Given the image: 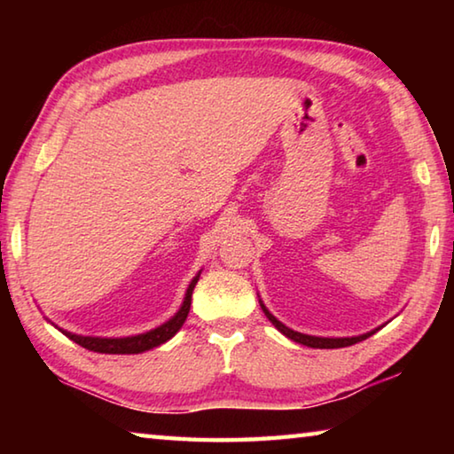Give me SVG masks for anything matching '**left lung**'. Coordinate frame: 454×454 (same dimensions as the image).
Masks as SVG:
<instances>
[{
  "label": "left lung",
  "mask_w": 454,
  "mask_h": 454,
  "mask_svg": "<svg viewBox=\"0 0 454 454\" xmlns=\"http://www.w3.org/2000/svg\"><path fill=\"white\" fill-rule=\"evenodd\" d=\"M260 306H262V310L266 314V318L272 322V325L280 330L284 336H288L290 340H294L298 344H304V347H310V348H342V347H352V344H356L360 340H366L368 336H372L376 330H371V333L366 334H360V336H350V338H322V336H310V334H302V333H296V330H292L288 326H284L278 318H274L270 312H268L266 306L260 301Z\"/></svg>",
  "instance_id": "obj_1"
}]
</instances>
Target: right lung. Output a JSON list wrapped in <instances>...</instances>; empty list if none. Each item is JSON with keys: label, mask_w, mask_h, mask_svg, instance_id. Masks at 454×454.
Returning a JSON list of instances; mask_svg holds the SVG:
<instances>
[{"label": "right lung", "mask_w": 454, "mask_h": 454, "mask_svg": "<svg viewBox=\"0 0 454 454\" xmlns=\"http://www.w3.org/2000/svg\"><path fill=\"white\" fill-rule=\"evenodd\" d=\"M198 278H200V272L194 276V280L190 282L180 310L176 312L170 320L164 322L162 326L153 328V330H150V333L126 336V338H99V336H80V334L67 333V330H61V328L59 330L67 338H70V340L80 344V347L94 350V352H102V355H140V352L156 348V347H160V344H164L166 340H170V338L182 328V325L188 318L190 304H192V292H194Z\"/></svg>", "instance_id": "1"}]
</instances>
